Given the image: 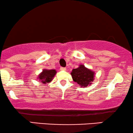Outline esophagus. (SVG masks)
I'll return each instance as SVG.
<instances>
[{
	"instance_id": "esophagus-1",
	"label": "esophagus",
	"mask_w": 133,
	"mask_h": 133,
	"mask_svg": "<svg viewBox=\"0 0 133 133\" xmlns=\"http://www.w3.org/2000/svg\"><path fill=\"white\" fill-rule=\"evenodd\" d=\"M60 70L61 71H66V68H64V67H61V68H60Z\"/></svg>"
}]
</instances>
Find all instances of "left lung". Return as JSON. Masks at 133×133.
<instances>
[{"label":"left lung","instance_id":"left-lung-1","mask_svg":"<svg viewBox=\"0 0 133 133\" xmlns=\"http://www.w3.org/2000/svg\"><path fill=\"white\" fill-rule=\"evenodd\" d=\"M71 74L73 81L82 88L91 84L94 79V72L83 65H80L77 68L73 69Z\"/></svg>","mask_w":133,"mask_h":133}]
</instances>
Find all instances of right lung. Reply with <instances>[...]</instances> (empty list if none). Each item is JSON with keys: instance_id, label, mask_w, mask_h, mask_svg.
<instances>
[{"instance_id": "add662e5", "label": "right lung", "mask_w": 133, "mask_h": 133, "mask_svg": "<svg viewBox=\"0 0 133 133\" xmlns=\"http://www.w3.org/2000/svg\"><path fill=\"white\" fill-rule=\"evenodd\" d=\"M56 71L55 70H43V71L39 75V79L43 83L46 84V83L50 82L52 80V78L56 75Z\"/></svg>"}]
</instances>
